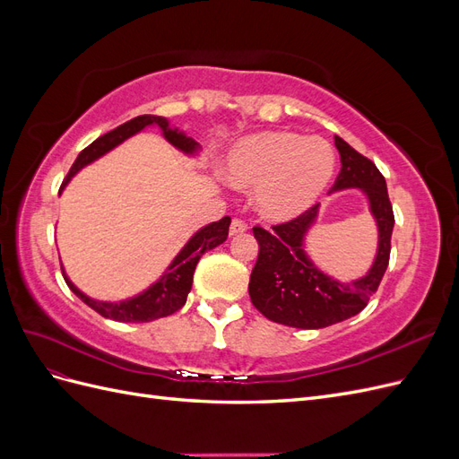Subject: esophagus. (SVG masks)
<instances>
[{
    "label": "esophagus",
    "mask_w": 459,
    "mask_h": 459,
    "mask_svg": "<svg viewBox=\"0 0 459 459\" xmlns=\"http://www.w3.org/2000/svg\"><path fill=\"white\" fill-rule=\"evenodd\" d=\"M247 231V224L243 220H238L235 218L233 221H231V226H230V235L233 238V235H241V233H245Z\"/></svg>",
    "instance_id": "1"
}]
</instances>
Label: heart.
<instances>
[{"instance_id":"heart-1","label":"heart","mask_w":459,"mask_h":459,"mask_svg":"<svg viewBox=\"0 0 459 459\" xmlns=\"http://www.w3.org/2000/svg\"><path fill=\"white\" fill-rule=\"evenodd\" d=\"M220 170L231 187L255 189L256 212L281 224L324 197L337 170V152L324 137L266 130L235 142Z\"/></svg>"}]
</instances>
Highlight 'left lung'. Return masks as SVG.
<instances>
[{
    "label": "left lung",
    "mask_w": 459,
    "mask_h": 459,
    "mask_svg": "<svg viewBox=\"0 0 459 459\" xmlns=\"http://www.w3.org/2000/svg\"><path fill=\"white\" fill-rule=\"evenodd\" d=\"M341 174L331 193L358 189L364 193L369 214L377 228V253L369 270L351 281H341L324 272L308 255V233L316 226L319 204L302 216L273 226L255 228L258 258L248 281V295L264 316L275 324L299 329H322L362 312L377 290L391 256L394 214L386 182L369 159L359 155L339 135Z\"/></svg>",
    "instance_id": "left-lung-1"
}]
</instances>
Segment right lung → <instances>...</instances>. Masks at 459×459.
Returning a JSON list of instances; mask_svg holds the SVG:
<instances>
[{
    "label": "right lung",
    "instance_id": "1",
    "mask_svg": "<svg viewBox=\"0 0 459 459\" xmlns=\"http://www.w3.org/2000/svg\"><path fill=\"white\" fill-rule=\"evenodd\" d=\"M145 128H159L162 137L170 145H174L179 152H184L186 157H199L201 145L189 137L186 132L179 128L172 126L169 118L157 117V115H142L135 117L128 122H124L122 126L107 132L105 135L97 137L93 143H90L84 151L76 157L71 172H68L66 179L61 186V191L71 184V179L82 170L90 166L91 162L100 160L105 157L107 152L117 149L122 145L130 137L135 134L143 132ZM231 224V218L224 216L218 221H211V224L203 226L195 233L191 235L187 243L179 248V253L172 258L169 264V268L162 272L157 281H152L147 289H143L142 293H137L130 299L124 300H100V299H91L86 295L84 290H80L73 281L71 277L66 275L63 268V275L66 285L71 287L73 293L82 300L86 302L90 308H93L97 314H101L103 317L115 319V322H124V324H137V322H151V319L170 316L178 312L184 307L187 295L193 285V273H195L197 262L206 251H212L218 245L224 243L228 239V230Z\"/></svg>",
    "mask_w": 459,
    "mask_h": 459
}]
</instances>
